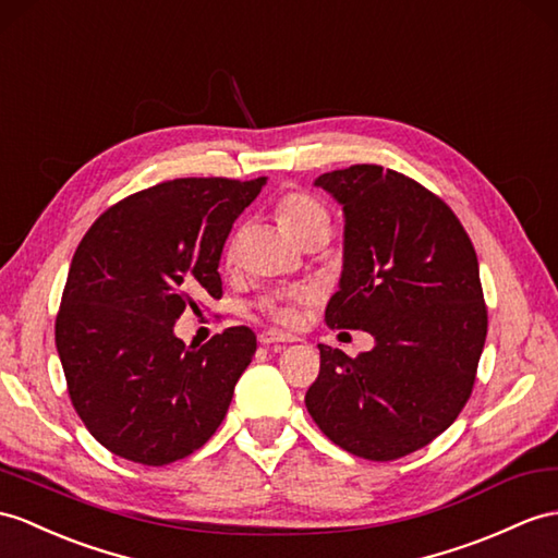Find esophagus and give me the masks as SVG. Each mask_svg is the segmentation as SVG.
<instances>
[{"label":"esophagus","mask_w":558,"mask_h":558,"mask_svg":"<svg viewBox=\"0 0 558 558\" xmlns=\"http://www.w3.org/2000/svg\"><path fill=\"white\" fill-rule=\"evenodd\" d=\"M257 341H260L263 345H271V343H291L293 336L283 333V331H277V329H265L257 333Z\"/></svg>","instance_id":"obj_1"}]
</instances>
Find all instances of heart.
<instances>
[{
  "instance_id": "b5f03b06",
  "label": "heart",
  "mask_w": 558,
  "mask_h": 558,
  "mask_svg": "<svg viewBox=\"0 0 558 558\" xmlns=\"http://www.w3.org/2000/svg\"><path fill=\"white\" fill-rule=\"evenodd\" d=\"M277 220L283 232H287L291 239H295L303 229L312 225H319V222L329 225V213H326V208L315 196H310L305 192H289L283 194L277 203ZM232 255H234V248H229L227 257ZM310 301H312L310 289H289V291L265 295L260 301V310L275 322L291 326L298 322V310L305 307Z\"/></svg>"
}]
</instances>
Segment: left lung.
Listing matches in <instances>:
<instances>
[{"instance_id": "left-lung-1", "label": "left lung", "mask_w": 558, "mask_h": 558, "mask_svg": "<svg viewBox=\"0 0 558 558\" xmlns=\"http://www.w3.org/2000/svg\"><path fill=\"white\" fill-rule=\"evenodd\" d=\"M343 206V271L326 305L331 329H362L357 357L319 345L305 407L345 452L392 461L426 447L464 410L485 345L478 257L452 208L381 166L315 180Z\"/></svg>"}]
</instances>
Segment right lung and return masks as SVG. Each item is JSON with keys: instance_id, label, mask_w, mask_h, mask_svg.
<instances>
[{"instance_id": "obj_1", "label": "right lung", "mask_w": 558, "mask_h": 558, "mask_svg": "<svg viewBox=\"0 0 558 558\" xmlns=\"http://www.w3.org/2000/svg\"><path fill=\"white\" fill-rule=\"evenodd\" d=\"M267 177H182L108 208L80 241L57 315L68 396L106 450L144 466L210 440L255 355L248 326L194 348L174 336L186 307L220 298V255Z\"/></svg>"}]
</instances>
